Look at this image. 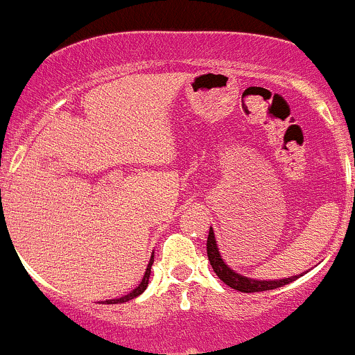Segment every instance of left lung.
Segmentation results:
<instances>
[{"mask_svg":"<svg viewBox=\"0 0 355 355\" xmlns=\"http://www.w3.org/2000/svg\"><path fill=\"white\" fill-rule=\"evenodd\" d=\"M207 255H209L210 266H212L214 272L219 276V279H223L227 286L238 290V292H243V293L266 292V290H275L283 285H288V283L295 282L298 278V276H290V278H285V279H269V282H266V279H252V278H247V276L238 275V272L233 271V269L223 261V257H220L219 248H217V243H216V234H214L212 227L209 230V236H207Z\"/></svg>","mask_w":355,"mask_h":355,"instance_id":"8db88e82","label":"left lung"}]
</instances>
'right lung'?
I'll use <instances>...</instances> for the list:
<instances>
[{
  "mask_svg": "<svg viewBox=\"0 0 355 355\" xmlns=\"http://www.w3.org/2000/svg\"><path fill=\"white\" fill-rule=\"evenodd\" d=\"M152 264H153V255L150 257V262H148V266H146V271H145V276H143L141 283H139V285L136 286L131 293H128V295H124L121 298H114V300H105V302H107V304H124V302L131 300V298H136L138 295H141V293L146 290V286H148L150 272H152Z\"/></svg>",
  "mask_w": 355,
  "mask_h": 355,
  "instance_id": "1",
  "label": "right lung"
}]
</instances>
